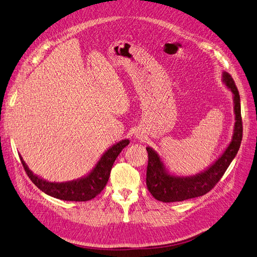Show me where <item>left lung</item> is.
Instances as JSON below:
<instances>
[{
    "mask_svg": "<svg viewBox=\"0 0 257 257\" xmlns=\"http://www.w3.org/2000/svg\"><path fill=\"white\" fill-rule=\"evenodd\" d=\"M221 77L222 83L232 92L234 104L235 122H234L231 142L219 158L207 169L189 176H180L170 173L166 168L160 154L151 147H147L148 167L146 184L149 192L155 199L163 203L183 202L208 193L218 183L233 159L236 156L242 139L240 98L231 75L226 71H222Z\"/></svg>",
    "mask_w": 257,
    "mask_h": 257,
    "instance_id": "left-lung-1",
    "label": "left lung"
}]
</instances>
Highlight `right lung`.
<instances>
[{
	"mask_svg": "<svg viewBox=\"0 0 257 257\" xmlns=\"http://www.w3.org/2000/svg\"><path fill=\"white\" fill-rule=\"evenodd\" d=\"M129 140H121L118 143L109 147L101 159L96 163L94 168L87 175L77 178V180L55 183L43 180L40 176L33 173L24 162L23 158L20 155V159L24 169L29 176L32 183L35 184L40 190L52 197L71 200V202H87L94 198L97 194L102 192L110 176V171L112 168L117 155L129 144Z\"/></svg>",
	"mask_w": 257,
	"mask_h": 257,
	"instance_id": "obj_1",
	"label": "right lung"
}]
</instances>
